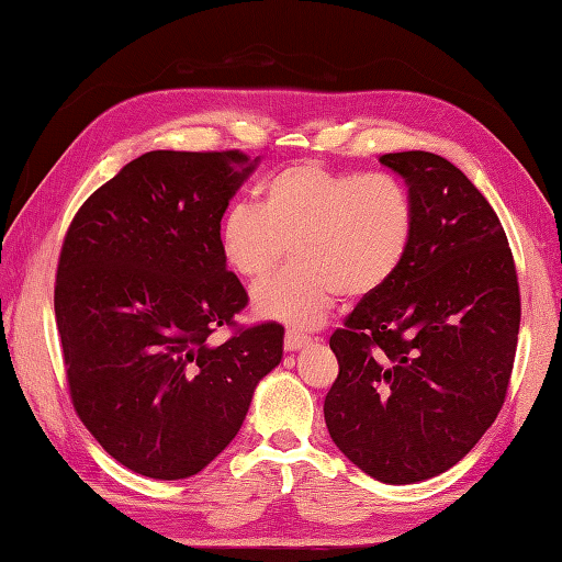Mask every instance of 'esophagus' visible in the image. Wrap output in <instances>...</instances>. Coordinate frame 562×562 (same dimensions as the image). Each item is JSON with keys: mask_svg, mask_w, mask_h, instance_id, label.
<instances>
[{"mask_svg": "<svg viewBox=\"0 0 562 562\" xmlns=\"http://www.w3.org/2000/svg\"><path fill=\"white\" fill-rule=\"evenodd\" d=\"M305 345H310L307 333L295 330V328H288V330H285V338H283L285 352H297V350H302V347H305Z\"/></svg>", "mask_w": 562, "mask_h": 562, "instance_id": "obj_1", "label": "esophagus"}]
</instances>
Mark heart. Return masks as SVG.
Returning <instances> with one entry per match:
<instances>
[{"instance_id": "obj_1", "label": "heart", "mask_w": 562, "mask_h": 562, "mask_svg": "<svg viewBox=\"0 0 562 562\" xmlns=\"http://www.w3.org/2000/svg\"><path fill=\"white\" fill-rule=\"evenodd\" d=\"M416 210L390 172H340L295 162L257 187V201L234 203L220 222V252L236 277L262 281L291 246L293 265L252 291L260 316L318 326L347 297H367L404 265Z\"/></svg>"}]
</instances>
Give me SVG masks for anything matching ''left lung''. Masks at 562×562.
<instances>
[{"instance_id":"1","label":"left lung","mask_w":562,"mask_h":562,"mask_svg":"<svg viewBox=\"0 0 562 562\" xmlns=\"http://www.w3.org/2000/svg\"><path fill=\"white\" fill-rule=\"evenodd\" d=\"M414 199L404 265L330 336L324 416L336 447L385 484L445 473L502 412L520 330L504 226L457 165L428 150L378 158Z\"/></svg>"}]
</instances>
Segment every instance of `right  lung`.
Wrapping results in <instances>:
<instances>
[{
  "label": "right lung",
  "instance_id": "1",
  "mask_svg": "<svg viewBox=\"0 0 562 562\" xmlns=\"http://www.w3.org/2000/svg\"><path fill=\"white\" fill-rule=\"evenodd\" d=\"M257 165L238 150H150L89 195L60 248L54 312L72 406L139 475L201 473L283 357L279 324L210 340L248 305L220 222Z\"/></svg>",
  "mask_w": 562,
  "mask_h": 562
}]
</instances>
